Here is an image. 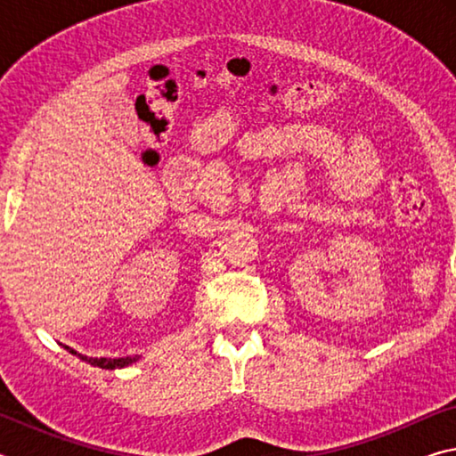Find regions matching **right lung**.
<instances>
[{
    "mask_svg": "<svg viewBox=\"0 0 456 456\" xmlns=\"http://www.w3.org/2000/svg\"><path fill=\"white\" fill-rule=\"evenodd\" d=\"M64 348L70 352V354H74V356H78L80 360L88 362V364L98 366V368H104V370L125 368V366L134 364V362L138 360V356H126V358H88V356H82V354H78V352H74L72 348H68V346H64Z\"/></svg>",
    "mask_w": 456,
    "mask_h": 456,
    "instance_id": "add662e5",
    "label": "right lung"
}]
</instances>
